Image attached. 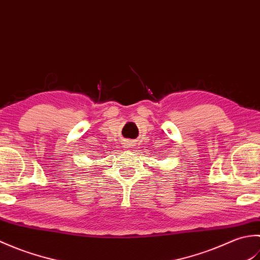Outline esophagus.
I'll list each match as a JSON object with an SVG mask.
<instances>
[{
	"label": "esophagus",
	"instance_id": "esophagus-1",
	"mask_svg": "<svg viewBox=\"0 0 260 260\" xmlns=\"http://www.w3.org/2000/svg\"><path fill=\"white\" fill-rule=\"evenodd\" d=\"M124 146L127 148V150H128V148H131L132 146H133V143L132 142H129V141H127V142H125V144H124Z\"/></svg>",
	"mask_w": 260,
	"mask_h": 260
}]
</instances>
